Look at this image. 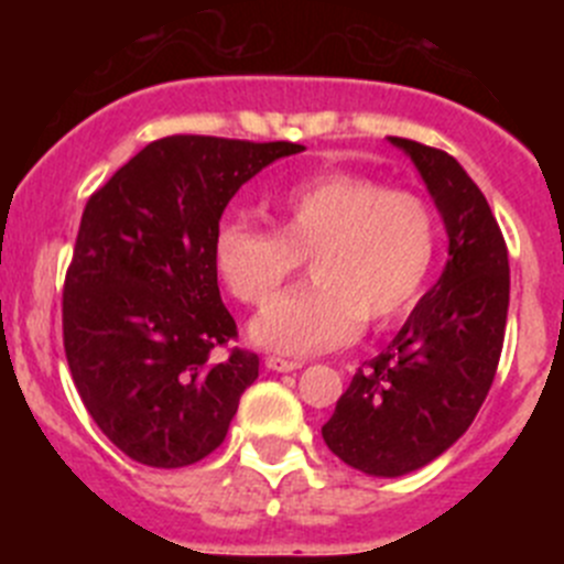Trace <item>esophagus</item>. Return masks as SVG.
<instances>
[{
    "label": "esophagus",
    "instance_id": "1",
    "mask_svg": "<svg viewBox=\"0 0 564 564\" xmlns=\"http://www.w3.org/2000/svg\"><path fill=\"white\" fill-rule=\"evenodd\" d=\"M265 367H269V370H274V372H293V370H299L301 361L282 359V356H269V359H265Z\"/></svg>",
    "mask_w": 564,
    "mask_h": 564
}]
</instances>
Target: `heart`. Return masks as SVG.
I'll return each instance as SVG.
<instances>
[{
  "label": "heart",
  "mask_w": 564,
  "mask_h": 564,
  "mask_svg": "<svg viewBox=\"0 0 564 564\" xmlns=\"http://www.w3.org/2000/svg\"><path fill=\"white\" fill-rule=\"evenodd\" d=\"M274 230L225 219L210 260L227 293L265 306L311 258L315 285L275 302L252 323L254 343L280 354H317L350 343L361 323L392 326L425 293L438 252V221L409 188L378 177L323 170L274 188L265 199Z\"/></svg>",
  "instance_id": "b5f03b06"
}]
</instances>
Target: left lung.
I'll return each instance as SVG.
<instances>
[{
    "label": "left lung",
    "mask_w": 564,
    "mask_h": 564,
    "mask_svg": "<svg viewBox=\"0 0 564 564\" xmlns=\"http://www.w3.org/2000/svg\"><path fill=\"white\" fill-rule=\"evenodd\" d=\"M392 142L411 155L442 210L449 260L323 425L328 449L372 477L422 469L469 431L499 367L510 304L507 243L477 183L444 150Z\"/></svg>",
    "instance_id": "8db88e82"
}]
</instances>
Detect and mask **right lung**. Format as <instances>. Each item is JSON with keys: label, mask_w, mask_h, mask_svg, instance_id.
I'll return each mask as SVG.
<instances>
[{"label": "right lung", "mask_w": 564, "mask_h": 564, "mask_svg": "<svg viewBox=\"0 0 564 564\" xmlns=\"http://www.w3.org/2000/svg\"><path fill=\"white\" fill-rule=\"evenodd\" d=\"M293 142L177 133L122 164L82 214L63 290V343L87 414L120 453L181 469L227 436L258 354L228 348L210 241L232 194Z\"/></svg>", "instance_id": "obj_1"}]
</instances>
